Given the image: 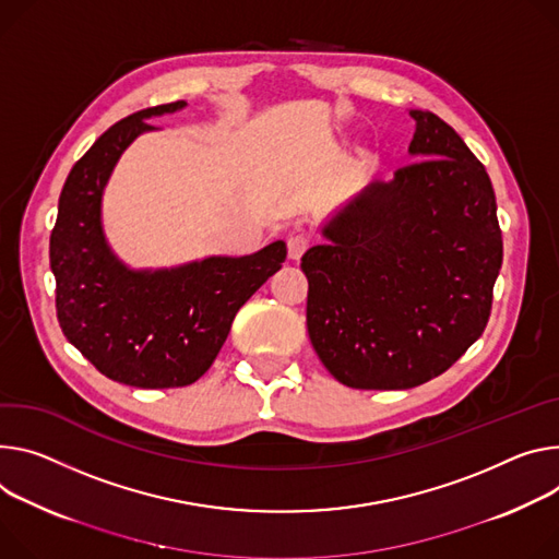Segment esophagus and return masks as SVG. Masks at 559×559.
<instances>
[{"label":"esophagus","mask_w":559,"mask_h":559,"mask_svg":"<svg viewBox=\"0 0 559 559\" xmlns=\"http://www.w3.org/2000/svg\"><path fill=\"white\" fill-rule=\"evenodd\" d=\"M308 247H310V238H308V236L294 234V236L287 238V257H289L292 261H298V259L302 257V253L308 251Z\"/></svg>","instance_id":"esophagus-1"}]
</instances>
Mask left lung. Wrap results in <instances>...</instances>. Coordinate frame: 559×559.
<instances>
[{
  "label": "left lung",
  "instance_id": "1",
  "mask_svg": "<svg viewBox=\"0 0 559 559\" xmlns=\"http://www.w3.org/2000/svg\"><path fill=\"white\" fill-rule=\"evenodd\" d=\"M411 118L417 163L352 195L300 259L310 341L357 390H408L445 372L481 336L503 257L484 165L439 116Z\"/></svg>",
  "mask_w": 559,
  "mask_h": 559
}]
</instances>
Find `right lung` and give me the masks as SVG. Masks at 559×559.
<instances>
[{
  "mask_svg": "<svg viewBox=\"0 0 559 559\" xmlns=\"http://www.w3.org/2000/svg\"><path fill=\"white\" fill-rule=\"evenodd\" d=\"M185 99L138 111L99 135L73 165L50 234L58 321L105 377L135 388H182L205 374L236 312L287 257L283 240L249 257H207L178 267L133 270L116 257L103 225L105 187L148 118Z\"/></svg>",
  "mask_w": 559,
  "mask_h": 559,
  "instance_id": "right-lung-1",
  "label": "right lung"
}]
</instances>
